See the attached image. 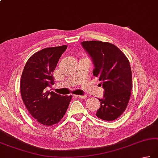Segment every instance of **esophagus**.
Segmentation results:
<instances>
[{
    "instance_id": "34e87169",
    "label": "esophagus",
    "mask_w": 158,
    "mask_h": 158,
    "mask_svg": "<svg viewBox=\"0 0 158 158\" xmlns=\"http://www.w3.org/2000/svg\"><path fill=\"white\" fill-rule=\"evenodd\" d=\"M76 97L79 98H85L88 97V96L86 94H85V95H77Z\"/></svg>"
}]
</instances>
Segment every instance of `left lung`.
<instances>
[{
	"instance_id": "left-lung-1",
	"label": "left lung",
	"mask_w": 158,
	"mask_h": 158,
	"mask_svg": "<svg viewBox=\"0 0 158 158\" xmlns=\"http://www.w3.org/2000/svg\"><path fill=\"white\" fill-rule=\"evenodd\" d=\"M81 45L93 61V75L101 81L103 97L98 98L101 107L96 113L107 121L118 118L127 106L132 89L129 61L120 49L110 42L85 41Z\"/></svg>"
}]
</instances>
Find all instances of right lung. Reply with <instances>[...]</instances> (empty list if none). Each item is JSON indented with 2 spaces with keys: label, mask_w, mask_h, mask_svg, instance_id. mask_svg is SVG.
Instances as JSON below:
<instances>
[{
  "label": "right lung",
  "mask_w": 158,
  "mask_h": 158,
  "mask_svg": "<svg viewBox=\"0 0 158 158\" xmlns=\"http://www.w3.org/2000/svg\"><path fill=\"white\" fill-rule=\"evenodd\" d=\"M67 46L42 49L34 53L24 66L20 81L23 103L40 124L52 126L63 118L72 96L49 92L54 84L53 71Z\"/></svg>",
  "instance_id": "add662e5"
}]
</instances>
